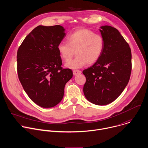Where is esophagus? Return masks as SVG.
Wrapping results in <instances>:
<instances>
[{
    "label": "esophagus",
    "instance_id": "1",
    "mask_svg": "<svg viewBox=\"0 0 148 148\" xmlns=\"http://www.w3.org/2000/svg\"><path fill=\"white\" fill-rule=\"evenodd\" d=\"M73 74L74 75H78V74H80L81 73V71H79V70H73Z\"/></svg>",
    "mask_w": 148,
    "mask_h": 148
}]
</instances>
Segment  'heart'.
Returning a JSON list of instances; mask_svg holds the SVG:
<instances>
[{"label":"heart","instance_id":"1","mask_svg":"<svg viewBox=\"0 0 148 148\" xmlns=\"http://www.w3.org/2000/svg\"><path fill=\"white\" fill-rule=\"evenodd\" d=\"M67 43L60 42L58 50L61 58L69 61L75 51L77 56L67 63L66 66L76 69L84 66L87 63L92 64L99 59L104 47V39L100 34L93 31L80 28L70 34L67 38Z\"/></svg>","mask_w":148,"mask_h":148}]
</instances>
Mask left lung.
<instances>
[{
  "label": "left lung",
  "mask_w": 148,
  "mask_h": 148,
  "mask_svg": "<svg viewBox=\"0 0 148 148\" xmlns=\"http://www.w3.org/2000/svg\"><path fill=\"white\" fill-rule=\"evenodd\" d=\"M104 47L99 59L82 73L86 77L85 97L96 105H106L121 95L130 78L131 51L119 31L109 25L101 27Z\"/></svg>",
  "instance_id": "8db88e82"
}]
</instances>
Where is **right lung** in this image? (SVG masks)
<instances>
[{"label":"right lung","mask_w":148,"mask_h":148,"mask_svg":"<svg viewBox=\"0 0 148 148\" xmlns=\"http://www.w3.org/2000/svg\"><path fill=\"white\" fill-rule=\"evenodd\" d=\"M64 28L39 25L24 39L17 51V73L28 96L37 105L49 108L64 96L73 71L62 67L58 46L66 36Z\"/></svg>","instance_id":"right-lung-1"}]
</instances>
